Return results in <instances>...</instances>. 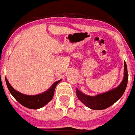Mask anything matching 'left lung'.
I'll list each match as a JSON object with an SVG mask.
<instances>
[{
    "mask_svg": "<svg viewBox=\"0 0 135 135\" xmlns=\"http://www.w3.org/2000/svg\"><path fill=\"white\" fill-rule=\"evenodd\" d=\"M128 84V70L126 62H124V76L120 85L116 88L95 96L84 94L76 88V96L86 107L94 110H102L108 108L118 100L126 90Z\"/></svg>",
    "mask_w": 135,
    "mask_h": 135,
    "instance_id": "8db88e82",
    "label": "left lung"
}]
</instances>
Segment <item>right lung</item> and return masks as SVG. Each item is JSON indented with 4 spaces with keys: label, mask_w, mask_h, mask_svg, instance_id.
<instances>
[{
    "label": "right lung",
    "mask_w": 135,
    "mask_h": 135,
    "mask_svg": "<svg viewBox=\"0 0 135 135\" xmlns=\"http://www.w3.org/2000/svg\"><path fill=\"white\" fill-rule=\"evenodd\" d=\"M5 81H6V84H7L8 90H9L10 93L21 105L28 109H37L41 107H43L52 100L56 86L61 81V80L57 81L54 83L52 86L50 87V88H49L47 91H45L41 94L35 95H28L21 93L19 91H17L14 89V88H12L11 85L9 84V81H7L6 77H5Z\"/></svg>",
    "instance_id": "add662e5"
}]
</instances>
